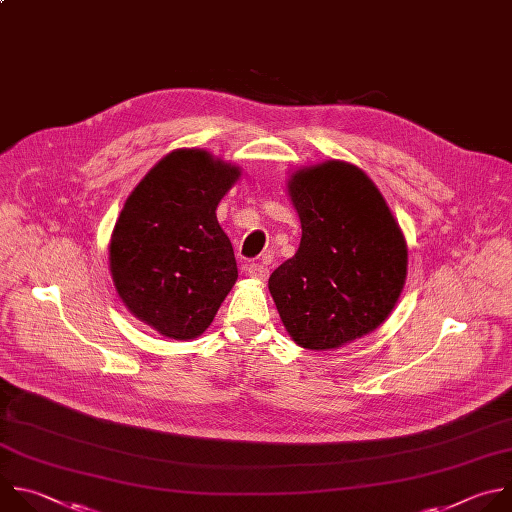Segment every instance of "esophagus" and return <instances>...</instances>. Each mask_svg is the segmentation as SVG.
I'll return each mask as SVG.
<instances>
[{"mask_svg": "<svg viewBox=\"0 0 512 512\" xmlns=\"http://www.w3.org/2000/svg\"><path fill=\"white\" fill-rule=\"evenodd\" d=\"M248 276L252 278H258V280H264L268 276V266L262 264V262H252L248 268H246Z\"/></svg>", "mask_w": 512, "mask_h": 512, "instance_id": "esophagus-1", "label": "esophagus"}]
</instances>
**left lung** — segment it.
I'll list each match as a JSON object with an SVG mask.
<instances>
[{
    "label": "left lung",
    "mask_w": 512,
    "mask_h": 512,
    "mask_svg": "<svg viewBox=\"0 0 512 512\" xmlns=\"http://www.w3.org/2000/svg\"><path fill=\"white\" fill-rule=\"evenodd\" d=\"M288 195L302 238L268 288L296 345L339 349L391 315L407 274L405 238L375 183L351 163L294 171Z\"/></svg>",
    "instance_id": "8db88e82"
}]
</instances>
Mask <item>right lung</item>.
I'll use <instances>...</instances> for the list:
<instances>
[{
	"mask_svg": "<svg viewBox=\"0 0 512 512\" xmlns=\"http://www.w3.org/2000/svg\"><path fill=\"white\" fill-rule=\"evenodd\" d=\"M240 167L201 149L165 155L131 191L115 224L109 262L127 309L169 339L206 331L238 278L220 199Z\"/></svg>",
	"mask_w": 512,
	"mask_h": 512,
	"instance_id": "right-lung-1",
	"label": "right lung"
}]
</instances>
